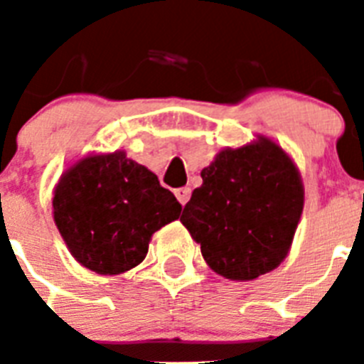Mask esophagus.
I'll use <instances>...</instances> for the list:
<instances>
[{
    "label": "esophagus",
    "mask_w": 364,
    "mask_h": 364,
    "mask_svg": "<svg viewBox=\"0 0 364 364\" xmlns=\"http://www.w3.org/2000/svg\"><path fill=\"white\" fill-rule=\"evenodd\" d=\"M176 196H177V200H179V204L185 205L188 202V198H191V188L188 187L176 188Z\"/></svg>",
    "instance_id": "esophagus-1"
}]
</instances>
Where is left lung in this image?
<instances>
[{"label": "left lung", "mask_w": 364, "mask_h": 364, "mask_svg": "<svg viewBox=\"0 0 364 364\" xmlns=\"http://www.w3.org/2000/svg\"><path fill=\"white\" fill-rule=\"evenodd\" d=\"M181 223L211 270L249 282L282 264L304 208L299 168L279 145L223 149L202 170Z\"/></svg>", "instance_id": "obj_1"}]
</instances>
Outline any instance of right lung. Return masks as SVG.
Segmentation results:
<instances>
[{
  "label": "right lung",
  "instance_id": "obj_1",
  "mask_svg": "<svg viewBox=\"0 0 364 364\" xmlns=\"http://www.w3.org/2000/svg\"><path fill=\"white\" fill-rule=\"evenodd\" d=\"M54 223L85 268L113 276L145 259L156 230L179 219L181 204L124 151L85 156L54 188Z\"/></svg>",
  "mask_w": 364,
  "mask_h": 364
}]
</instances>
